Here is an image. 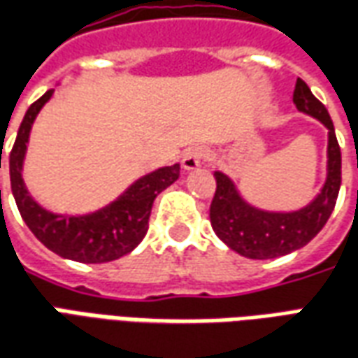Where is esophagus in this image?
I'll return each instance as SVG.
<instances>
[{
    "label": "esophagus",
    "mask_w": 358,
    "mask_h": 358,
    "mask_svg": "<svg viewBox=\"0 0 358 358\" xmlns=\"http://www.w3.org/2000/svg\"><path fill=\"white\" fill-rule=\"evenodd\" d=\"M207 159V151L201 149V147H196V149H187L184 157H182V166L184 171H196L197 166H201Z\"/></svg>",
    "instance_id": "obj_1"
}]
</instances>
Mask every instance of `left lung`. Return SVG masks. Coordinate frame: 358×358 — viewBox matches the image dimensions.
<instances>
[{
  "label": "left lung",
  "instance_id": "1",
  "mask_svg": "<svg viewBox=\"0 0 358 358\" xmlns=\"http://www.w3.org/2000/svg\"><path fill=\"white\" fill-rule=\"evenodd\" d=\"M292 102L296 108L327 127V174L320 194L296 211H266L250 205L224 172L215 171L217 189L209 209L215 234L236 254L250 259L287 256L306 246L334 211L341 186V149L326 106L312 94L308 85L296 79Z\"/></svg>",
  "mask_w": 358,
  "mask_h": 358
}]
</instances>
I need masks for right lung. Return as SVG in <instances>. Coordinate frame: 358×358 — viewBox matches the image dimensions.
Wrapping results in <instances>:
<instances>
[{
	"instance_id": "1",
	"label": "right lung",
	"mask_w": 358,
	"mask_h": 358,
	"mask_svg": "<svg viewBox=\"0 0 358 358\" xmlns=\"http://www.w3.org/2000/svg\"><path fill=\"white\" fill-rule=\"evenodd\" d=\"M54 89L44 92L27 110L9 155L11 189L22 221L32 234L57 256L81 262L104 264L126 256L143 240L149 229V215L155 197L174 184L180 176V164L162 166L136 180L112 203L92 213L59 215L44 209L34 201L22 180V164L34 120L42 106L52 99ZM1 169V153H0Z\"/></svg>"
}]
</instances>
